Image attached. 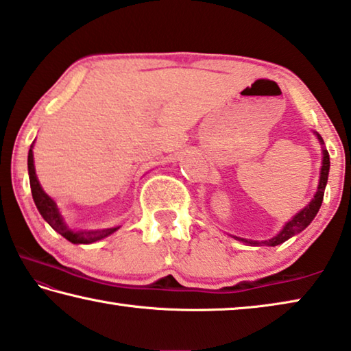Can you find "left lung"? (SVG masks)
I'll return each mask as SVG.
<instances>
[{
	"mask_svg": "<svg viewBox=\"0 0 351 351\" xmlns=\"http://www.w3.org/2000/svg\"><path fill=\"white\" fill-rule=\"evenodd\" d=\"M317 139L320 144H324L320 134H317ZM322 153H324V158H322V169H320L317 192H316V195H314V198L310 201V204L305 206L299 213H295V215L283 226V229L280 230V232H278L276 237H272V239H269V240L254 241V240L240 239V237H234V239L241 241V243H246V245H249V246H277V245H282V243H285L288 239H291L293 235L302 232V230H304L306 226L313 221L314 217L317 215V212L324 201V192H325L326 181H328V171H330V154L325 150V148H322Z\"/></svg>",
	"mask_w": 351,
	"mask_h": 351,
	"instance_id": "1",
	"label": "left lung"
}]
</instances>
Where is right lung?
Instances as JSON below:
<instances>
[{
    "instance_id": "right-lung-1",
    "label": "right lung",
    "mask_w": 351,
    "mask_h": 351,
    "mask_svg": "<svg viewBox=\"0 0 351 351\" xmlns=\"http://www.w3.org/2000/svg\"><path fill=\"white\" fill-rule=\"evenodd\" d=\"M27 170H29V181H31L32 198H34L35 206H37V209L40 212V215L43 217L47 223H49V226L56 230V232L64 237L68 241L74 243V245H90V243L105 239V237L111 235L112 232H116V230L119 229V228H110V229H102V230H74V229H71L69 226L64 223L63 217L60 215V210H58L56 201L52 199L40 186L38 178H37V175H35L32 145H31V150H29V154H27Z\"/></svg>"
}]
</instances>
